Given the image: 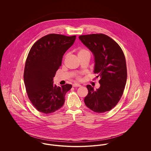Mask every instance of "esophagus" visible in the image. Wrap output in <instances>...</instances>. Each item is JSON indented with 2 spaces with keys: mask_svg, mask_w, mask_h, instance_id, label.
Wrapping results in <instances>:
<instances>
[{
  "mask_svg": "<svg viewBox=\"0 0 151 151\" xmlns=\"http://www.w3.org/2000/svg\"><path fill=\"white\" fill-rule=\"evenodd\" d=\"M72 86H73V87H79V86H81L79 84H73V85H72Z\"/></svg>",
  "mask_w": 151,
  "mask_h": 151,
  "instance_id": "esophagus-1",
  "label": "esophagus"
}]
</instances>
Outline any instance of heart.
Segmentation results:
<instances>
[{"label":"heart","instance_id":"heart-1","mask_svg":"<svg viewBox=\"0 0 151 151\" xmlns=\"http://www.w3.org/2000/svg\"><path fill=\"white\" fill-rule=\"evenodd\" d=\"M78 55L80 59L88 57L90 58L91 57V53L88 50L86 49H80L78 52ZM76 78L78 80H81V77L80 75H77L76 76Z\"/></svg>","mask_w":151,"mask_h":151}]
</instances>
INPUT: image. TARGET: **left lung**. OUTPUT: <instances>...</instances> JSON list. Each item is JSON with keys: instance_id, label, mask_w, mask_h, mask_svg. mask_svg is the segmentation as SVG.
<instances>
[{"instance_id": "obj_1", "label": "left lung", "mask_w": 151, "mask_h": 151, "mask_svg": "<svg viewBox=\"0 0 151 151\" xmlns=\"http://www.w3.org/2000/svg\"><path fill=\"white\" fill-rule=\"evenodd\" d=\"M79 39L94 56V72L100 78V87L86 86L88 94L84 99L86 106L95 113H102L114 108L120 100L126 83V59L119 45L104 34L79 36Z\"/></svg>"}]
</instances>
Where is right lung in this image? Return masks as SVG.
I'll use <instances>...</instances> for the list:
<instances>
[{"mask_svg": "<svg viewBox=\"0 0 151 151\" xmlns=\"http://www.w3.org/2000/svg\"><path fill=\"white\" fill-rule=\"evenodd\" d=\"M76 36L50 34L33 44L26 59L24 80L29 100L36 109L50 114L63 106L65 93L72 86L54 85L53 78L62 65L65 51L74 43Z\"/></svg>", "mask_w": 151, "mask_h": 151, "instance_id": "add662e5", "label": "right lung"}]
</instances>
